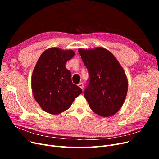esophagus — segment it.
Listing matches in <instances>:
<instances>
[{
  "instance_id": "esophagus-1",
  "label": "esophagus",
  "mask_w": 159,
  "mask_h": 159,
  "mask_svg": "<svg viewBox=\"0 0 159 159\" xmlns=\"http://www.w3.org/2000/svg\"><path fill=\"white\" fill-rule=\"evenodd\" d=\"M78 86H79V87L81 89H84V84L83 83H80L79 84H78Z\"/></svg>"
}]
</instances>
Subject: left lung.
Wrapping results in <instances>:
<instances>
[{
	"label": "left lung",
	"instance_id": "left-lung-1",
	"mask_svg": "<svg viewBox=\"0 0 159 159\" xmlns=\"http://www.w3.org/2000/svg\"><path fill=\"white\" fill-rule=\"evenodd\" d=\"M78 52L89 74L84 97L91 110L100 116H112L126 98L128 80L123 68L111 52L103 47L80 48Z\"/></svg>",
	"mask_w": 159,
	"mask_h": 159
}]
</instances>
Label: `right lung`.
<instances>
[{"instance_id": "right-lung-1", "label": "right lung", "mask_w": 159, "mask_h": 159, "mask_svg": "<svg viewBox=\"0 0 159 159\" xmlns=\"http://www.w3.org/2000/svg\"><path fill=\"white\" fill-rule=\"evenodd\" d=\"M75 55L72 50L50 48L38 58L34 68L31 85L36 102L45 112L58 115L68 109L74 99L82 93L72 84L66 62Z\"/></svg>"}]
</instances>
